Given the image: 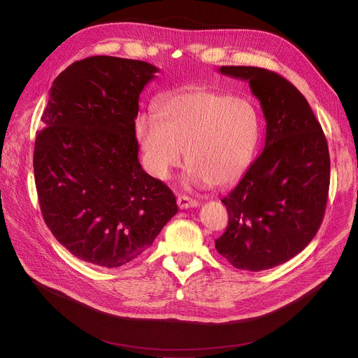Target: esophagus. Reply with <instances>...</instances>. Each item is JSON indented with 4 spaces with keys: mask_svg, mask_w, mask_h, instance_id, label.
Here are the masks:
<instances>
[{
    "mask_svg": "<svg viewBox=\"0 0 358 358\" xmlns=\"http://www.w3.org/2000/svg\"><path fill=\"white\" fill-rule=\"evenodd\" d=\"M177 205L180 209H189V208H197L199 206V201L189 197V196H178L177 197Z\"/></svg>",
    "mask_w": 358,
    "mask_h": 358,
    "instance_id": "1",
    "label": "esophagus"
}]
</instances>
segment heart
Returning <instances> with one entry per match:
<instances>
[{"label":"heart","instance_id":"1","mask_svg":"<svg viewBox=\"0 0 358 358\" xmlns=\"http://www.w3.org/2000/svg\"><path fill=\"white\" fill-rule=\"evenodd\" d=\"M136 134L157 178L168 180L187 153L185 181L194 187H225L250 165L260 120L245 98L194 90L161 99L157 118L137 117Z\"/></svg>","mask_w":358,"mask_h":358}]
</instances>
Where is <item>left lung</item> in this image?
<instances>
[{"instance_id":"8db88e82","label":"left lung","mask_w":358,"mask_h":358,"mask_svg":"<svg viewBox=\"0 0 358 358\" xmlns=\"http://www.w3.org/2000/svg\"><path fill=\"white\" fill-rule=\"evenodd\" d=\"M220 73L250 85L266 138L222 199L228 227L215 247L234 268L259 272L297 256L316 236L328 201L329 150L308 102L282 76L245 66H224Z\"/></svg>"}]
</instances>
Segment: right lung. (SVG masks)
Wrapping results in <instances>:
<instances>
[{"instance_id":"add662e5","label":"right lung","mask_w":358,"mask_h":358,"mask_svg":"<svg viewBox=\"0 0 358 358\" xmlns=\"http://www.w3.org/2000/svg\"><path fill=\"white\" fill-rule=\"evenodd\" d=\"M159 71L89 57L52 83L34 171L43 221L77 259L118 268L145 253L177 212L174 193L138 162V96Z\"/></svg>"}]
</instances>
